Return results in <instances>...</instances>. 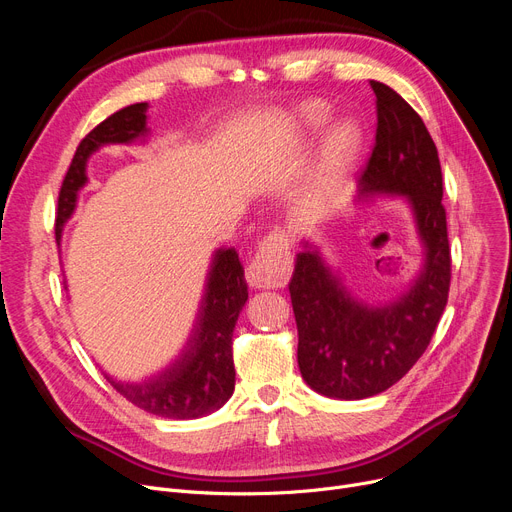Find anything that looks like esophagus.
Masks as SVG:
<instances>
[{
	"instance_id": "34e87169",
	"label": "esophagus",
	"mask_w": 512,
	"mask_h": 512,
	"mask_svg": "<svg viewBox=\"0 0 512 512\" xmlns=\"http://www.w3.org/2000/svg\"><path fill=\"white\" fill-rule=\"evenodd\" d=\"M292 238L284 232L267 236L257 255L247 267V282L251 288H282L292 274Z\"/></svg>"
}]
</instances>
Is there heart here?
<instances>
[{
	"label": "heart",
	"mask_w": 512,
	"mask_h": 512,
	"mask_svg": "<svg viewBox=\"0 0 512 512\" xmlns=\"http://www.w3.org/2000/svg\"><path fill=\"white\" fill-rule=\"evenodd\" d=\"M299 128L315 134L330 120V110L324 103H305L294 114ZM361 149V132L353 122H338L321 145L317 168H315V193L321 197L340 191L346 178L351 176L353 166Z\"/></svg>",
	"instance_id": "b5f03b06"
}]
</instances>
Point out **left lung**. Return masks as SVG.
Segmentation results:
<instances>
[{
	"mask_svg": "<svg viewBox=\"0 0 512 512\" xmlns=\"http://www.w3.org/2000/svg\"><path fill=\"white\" fill-rule=\"evenodd\" d=\"M378 130L359 180L357 203L402 199L413 215L423 261L409 288L367 303L311 240H303L288 284L299 330V369L307 386L338 400H361L396 384L432 340L448 301L450 249L438 149L413 107L371 80Z\"/></svg>",
	"mask_w": 512,
	"mask_h": 512,
	"instance_id": "1",
	"label": "left lung"
}]
</instances>
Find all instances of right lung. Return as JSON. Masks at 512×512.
Returning <instances> with one entry per match:
<instances>
[{
    "instance_id": "right-lung-1",
    "label": "right lung",
    "mask_w": 512,
    "mask_h": 512,
    "mask_svg": "<svg viewBox=\"0 0 512 512\" xmlns=\"http://www.w3.org/2000/svg\"><path fill=\"white\" fill-rule=\"evenodd\" d=\"M147 110L149 103L128 105L80 141L58 199V245L64 226L76 209L78 193L89 182V157L105 145L147 143L151 132L147 128ZM247 299L245 267L240 265L238 253L234 249H218L211 255L199 313L180 355L145 382L124 384L112 378L107 382L132 405L157 417L199 419L222 409L234 392L232 332Z\"/></svg>"
}]
</instances>
